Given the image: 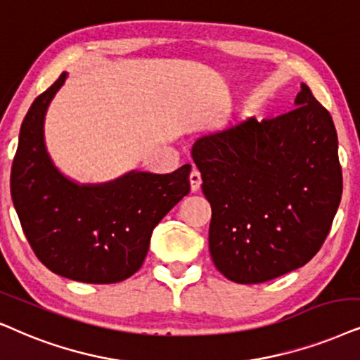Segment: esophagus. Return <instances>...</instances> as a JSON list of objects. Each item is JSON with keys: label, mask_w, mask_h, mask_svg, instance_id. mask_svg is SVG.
I'll use <instances>...</instances> for the list:
<instances>
[{"label": "esophagus", "mask_w": 360, "mask_h": 360, "mask_svg": "<svg viewBox=\"0 0 360 360\" xmlns=\"http://www.w3.org/2000/svg\"><path fill=\"white\" fill-rule=\"evenodd\" d=\"M189 183H191V191L193 193H195V191H199V188H201V172H199L195 167H193V171H191L189 174Z\"/></svg>", "instance_id": "34e87169"}]
</instances>
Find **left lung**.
<instances>
[{
  "instance_id": "8db88e82",
  "label": "left lung",
  "mask_w": 360,
  "mask_h": 360,
  "mask_svg": "<svg viewBox=\"0 0 360 360\" xmlns=\"http://www.w3.org/2000/svg\"><path fill=\"white\" fill-rule=\"evenodd\" d=\"M193 159L211 204L209 251L222 276L259 284L319 252L342 195L338 133L302 84L292 111L198 139Z\"/></svg>"
}]
</instances>
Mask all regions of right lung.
Masks as SVG:
<instances>
[{
    "instance_id": "1",
    "label": "right lung",
    "mask_w": 360,
    "mask_h": 360,
    "mask_svg": "<svg viewBox=\"0 0 360 360\" xmlns=\"http://www.w3.org/2000/svg\"><path fill=\"white\" fill-rule=\"evenodd\" d=\"M63 72L31 104L11 166V198L22 233L49 271L112 284L139 271L153 229L189 194L191 166L171 174L129 172L99 186L71 183L53 166L43 138L48 104Z\"/></svg>"
}]
</instances>
